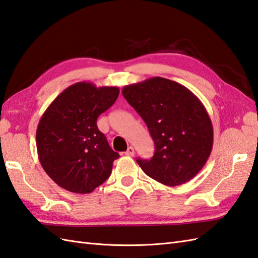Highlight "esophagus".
I'll list each match as a JSON object with an SVG mask.
<instances>
[{
	"mask_svg": "<svg viewBox=\"0 0 258 258\" xmlns=\"http://www.w3.org/2000/svg\"><path fill=\"white\" fill-rule=\"evenodd\" d=\"M124 154H125V156H128V157H133L135 154V149L133 147H129L127 149V151L124 152Z\"/></svg>",
	"mask_w": 258,
	"mask_h": 258,
	"instance_id": "1",
	"label": "esophagus"
}]
</instances>
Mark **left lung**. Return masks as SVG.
Returning <instances> with one entry per match:
<instances>
[{"mask_svg":"<svg viewBox=\"0 0 258 258\" xmlns=\"http://www.w3.org/2000/svg\"><path fill=\"white\" fill-rule=\"evenodd\" d=\"M122 95L154 141L153 157L137 159L144 172L168 186L193 179L213 148V125L201 100L184 86L162 77L124 86Z\"/></svg>","mask_w":258,"mask_h":258,"instance_id":"obj_1","label":"left lung"}]
</instances>
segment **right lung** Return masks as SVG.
<instances>
[{
  "label": "right lung",
  "instance_id": "obj_1",
  "mask_svg": "<svg viewBox=\"0 0 258 258\" xmlns=\"http://www.w3.org/2000/svg\"><path fill=\"white\" fill-rule=\"evenodd\" d=\"M118 96V87L76 83L57 96L43 113L36 130L38 159L60 187L86 194L110 176L119 153L99 131L97 118Z\"/></svg>",
  "mask_w": 258,
  "mask_h": 258
}]
</instances>
